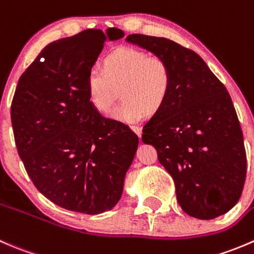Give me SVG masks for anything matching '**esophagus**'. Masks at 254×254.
Instances as JSON below:
<instances>
[{
  "mask_svg": "<svg viewBox=\"0 0 254 254\" xmlns=\"http://www.w3.org/2000/svg\"><path fill=\"white\" fill-rule=\"evenodd\" d=\"M130 128H132L133 132H134L135 134L140 138V134H142V129H140V127L139 126H130Z\"/></svg>",
  "mask_w": 254,
  "mask_h": 254,
  "instance_id": "esophagus-1",
  "label": "esophagus"
}]
</instances>
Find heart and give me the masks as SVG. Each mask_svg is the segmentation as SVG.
<instances>
[{"instance_id":"heart-1","label":"heart","mask_w":254,"mask_h":254,"mask_svg":"<svg viewBox=\"0 0 254 254\" xmlns=\"http://www.w3.org/2000/svg\"><path fill=\"white\" fill-rule=\"evenodd\" d=\"M124 101L111 112L119 121H138L145 112H157L167 101L172 89V71L163 58L143 50L124 47L106 57L104 69L92 67L86 76L90 105L101 114L110 110L114 86L121 85Z\"/></svg>"}]
</instances>
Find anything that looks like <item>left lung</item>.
Returning a JSON list of instances; mask_svg holds the SVG:
<instances>
[{
    "mask_svg": "<svg viewBox=\"0 0 254 254\" xmlns=\"http://www.w3.org/2000/svg\"><path fill=\"white\" fill-rule=\"evenodd\" d=\"M138 45L169 64L172 89L165 104L143 126L172 175L188 215L212 220L240 200L247 170L243 134L225 85L192 50L167 38L129 34Z\"/></svg>",
    "mask_w": 254,
    "mask_h": 254,
    "instance_id": "8db88e82",
    "label": "left lung"
}]
</instances>
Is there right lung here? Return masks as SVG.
I'll use <instances>...</instances> for the list:
<instances>
[{
  "instance_id": "add662e5",
  "label": "right lung",
  "mask_w": 254,
  "mask_h": 254,
  "mask_svg": "<svg viewBox=\"0 0 254 254\" xmlns=\"http://www.w3.org/2000/svg\"><path fill=\"white\" fill-rule=\"evenodd\" d=\"M119 28L86 29L48 44L17 84L11 120L18 154L37 189L70 211L116 206L138 135L90 105L86 76Z\"/></svg>"
}]
</instances>
